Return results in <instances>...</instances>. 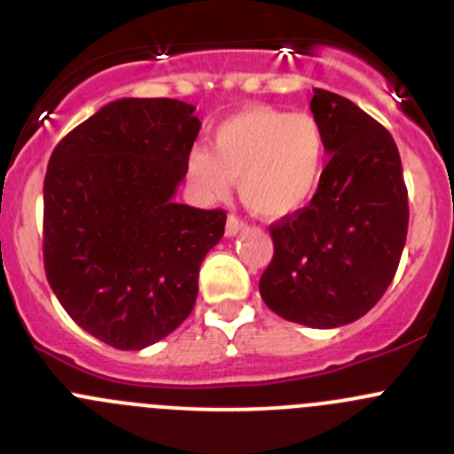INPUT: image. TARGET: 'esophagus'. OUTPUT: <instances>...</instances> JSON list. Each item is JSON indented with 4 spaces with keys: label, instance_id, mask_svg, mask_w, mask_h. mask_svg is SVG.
<instances>
[{
    "label": "esophagus",
    "instance_id": "esophagus-1",
    "mask_svg": "<svg viewBox=\"0 0 454 454\" xmlns=\"http://www.w3.org/2000/svg\"><path fill=\"white\" fill-rule=\"evenodd\" d=\"M241 228H246L244 219H239V217H237V215H228V219H226V237H235L237 232L241 231Z\"/></svg>",
    "mask_w": 454,
    "mask_h": 454
}]
</instances>
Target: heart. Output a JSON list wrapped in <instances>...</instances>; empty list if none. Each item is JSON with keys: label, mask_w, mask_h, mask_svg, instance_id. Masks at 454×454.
Listing matches in <instances>:
<instances>
[{"label": "heart", "mask_w": 454, "mask_h": 454, "mask_svg": "<svg viewBox=\"0 0 454 454\" xmlns=\"http://www.w3.org/2000/svg\"><path fill=\"white\" fill-rule=\"evenodd\" d=\"M327 153V131L314 114L248 107L215 127L210 149L191 151L186 180L201 200L226 198L237 180L254 215L283 219L314 198Z\"/></svg>", "instance_id": "1"}]
</instances>
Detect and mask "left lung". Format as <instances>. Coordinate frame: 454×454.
I'll use <instances>...</instances> for the list:
<instances>
[{
    "mask_svg": "<svg viewBox=\"0 0 454 454\" xmlns=\"http://www.w3.org/2000/svg\"><path fill=\"white\" fill-rule=\"evenodd\" d=\"M329 162L312 201L270 226L274 256L259 292L274 314L332 329L382 299L409 231V193L395 140L349 98L314 90Z\"/></svg>",
    "mask_w": 454,
    "mask_h": 454,
    "instance_id": "8db88e82",
    "label": "left lung"
}]
</instances>
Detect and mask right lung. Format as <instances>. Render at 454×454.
I'll return each instance as SVG.
<instances>
[{
    "label": "right lung",
    "instance_id": "1",
    "mask_svg": "<svg viewBox=\"0 0 454 454\" xmlns=\"http://www.w3.org/2000/svg\"><path fill=\"white\" fill-rule=\"evenodd\" d=\"M176 98H121L70 131L43 182V268L70 318L138 351L193 312L226 213L173 200L201 122Z\"/></svg>",
    "mask_w": 454,
    "mask_h": 454
}]
</instances>
